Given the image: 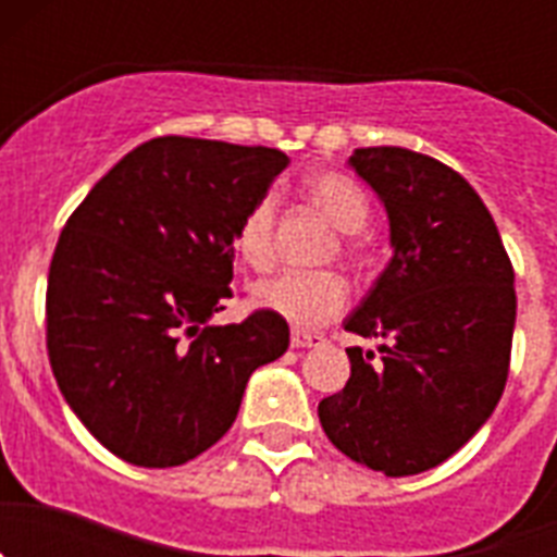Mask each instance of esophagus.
I'll use <instances>...</instances> for the list:
<instances>
[{"label": "esophagus", "instance_id": "1", "mask_svg": "<svg viewBox=\"0 0 557 557\" xmlns=\"http://www.w3.org/2000/svg\"><path fill=\"white\" fill-rule=\"evenodd\" d=\"M321 343H323V334L304 332V329H293V334H289V346L293 348H312V346H321Z\"/></svg>", "mask_w": 557, "mask_h": 557}]
</instances>
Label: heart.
<instances>
[{
    "mask_svg": "<svg viewBox=\"0 0 557 557\" xmlns=\"http://www.w3.org/2000/svg\"><path fill=\"white\" fill-rule=\"evenodd\" d=\"M307 195L343 234H357L371 218L366 191L339 172H314L307 178ZM275 195L264 191L234 231V250L248 268L268 270L275 262ZM343 256L366 264V248L348 236ZM253 301L298 329H314L334 321L348 307V284L337 273H282L253 289Z\"/></svg>",
    "mask_w": 557,
    "mask_h": 557,
    "instance_id": "obj_1",
    "label": "heart"
}]
</instances>
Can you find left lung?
Returning a JSON list of instances; mask_svg holds the SVG:
<instances>
[{
  "instance_id": "8db88e82",
  "label": "left lung",
  "mask_w": 557,
  "mask_h": 557,
  "mask_svg": "<svg viewBox=\"0 0 557 557\" xmlns=\"http://www.w3.org/2000/svg\"><path fill=\"white\" fill-rule=\"evenodd\" d=\"M351 166L391 220L393 259L346 332V387L318 405L351 460L410 476L449 460L499 405L516 323L513 264L491 211L460 172L405 147H359Z\"/></svg>"
}]
</instances>
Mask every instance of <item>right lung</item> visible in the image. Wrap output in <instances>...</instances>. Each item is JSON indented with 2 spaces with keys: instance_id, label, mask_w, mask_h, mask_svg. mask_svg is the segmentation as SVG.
<instances>
[{
  "instance_id": "add662e5",
  "label": "right lung",
  "mask_w": 557,
  "mask_h": 557,
  "mask_svg": "<svg viewBox=\"0 0 557 557\" xmlns=\"http://www.w3.org/2000/svg\"><path fill=\"white\" fill-rule=\"evenodd\" d=\"M289 164L273 147L159 136L131 150L72 211L47 282V351L66 405L133 466L170 469L234 424L250 373L289 346L231 298L234 231Z\"/></svg>"
}]
</instances>
